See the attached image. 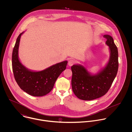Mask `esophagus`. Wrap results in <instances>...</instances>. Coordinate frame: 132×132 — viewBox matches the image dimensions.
I'll return each instance as SVG.
<instances>
[{
  "label": "esophagus",
  "instance_id": "1",
  "mask_svg": "<svg viewBox=\"0 0 132 132\" xmlns=\"http://www.w3.org/2000/svg\"><path fill=\"white\" fill-rule=\"evenodd\" d=\"M75 63V61L74 60H73V59H70L68 61V64L70 66H72Z\"/></svg>",
  "mask_w": 132,
  "mask_h": 132
}]
</instances>
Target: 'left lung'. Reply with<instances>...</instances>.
I'll return each mask as SVG.
<instances>
[{
  "mask_svg": "<svg viewBox=\"0 0 132 132\" xmlns=\"http://www.w3.org/2000/svg\"><path fill=\"white\" fill-rule=\"evenodd\" d=\"M109 46L110 58L106 67L98 74L90 75L80 65H73L71 69L72 89L77 98L83 100H92L105 95L110 89L118 72V50L112 37L104 35Z\"/></svg>",
  "mask_w": 132,
  "mask_h": 132,
  "instance_id": "1",
  "label": "left lung"
}]
</instances>
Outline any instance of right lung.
<instances>
[{"mask_svg":"<svg viewBox=\"0 0 132 132\" xmlns=\"http://www.w3.org/2000/svg\"><path fill=\"white\" fill-rule=\"evenodd\" d=\"M19 35L12 55V66L14 79L20 88L29 95L42 97L48 93L53 88L55 82L60 74L65 70L67 61L53 65L41 71L28 70L18 59V48L21 35Z\"/></svg>","mask_w":132,"mask_h":132,"instance_id":"1","label":"right lung"}]
</instances>
